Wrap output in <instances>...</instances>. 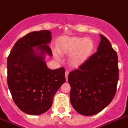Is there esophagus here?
<instances>
[{"mask_svg": "<svg viewBox=\"0 0 128 128\" xmlns=\"http://www.w3.org/2000/svg\"><path fill=\"white\" fill-rule=\"evenodd\" d=\"M68 74H69V71H68V70H66V71H65V77H66V80H67V79H68Z\"/></svg>", "mask_w": 128, "mask_h": 128, "instance_id": "esophagus-1", "label": "esophagus"}]
</instances>
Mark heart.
Listing matches in <instances>:
<instances>
[{
	"label": "heart",
	"instance_id": "b5f03b06",
	"mask_svg": "<svg viewBox=\"0 0 128 128\" xmlns=\"http://www.w3.org/2000/svg\"><path fill=\"white\" fill-rule=\"evenodd\" d=\"M93 48V43L88 38L65 37L61 40L59 51L63 54L71 55L70 63L77 66L87 60Z\"/></svg>",
	"mask_w": 128,
	"mask_h": 128
}]
</instances>
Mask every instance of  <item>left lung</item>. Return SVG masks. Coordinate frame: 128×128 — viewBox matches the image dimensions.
Instances as JSON below:
<instances>
[{
    "instance_id": "1",
    "label": "left lung",
    "mask_w": 128,
    "mask_h": 128,
    "mask_svg": "<svg viewBox=\"0 0 128 128\" xmlns=\"http://www.w3.org/2000/svg\"><path fill=\"white\" fill-rule=\"evenodd\" d=\"M119 78L116 52L101 34L98 51L68 76L73 108L84 116L99 113L114 98Z\"/></svg>"
}]
</instances>
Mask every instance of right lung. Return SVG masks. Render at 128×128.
Listing matches in <instances>:
<instances>
[{"label": "right lung", "mask_w": 128, "mask_h": 128, "mask_svg": "<svg viewBox=\"0 0 128 128\" xmlns=\"http://www.w3.org/2000/svg\"><path fill=\"white\" fill-rule=\"evenodd\" d=\"M52 40L48 30L27 34L17 41L7 59V82L14 103L22 111L39 115L50 109L61 86L65 82L64 67L51 70L44 54L52 56L48 45ZM41 52L37 54L33 49Z\"/></svg>", "instance_id": "obj_1"}]
</instances>
